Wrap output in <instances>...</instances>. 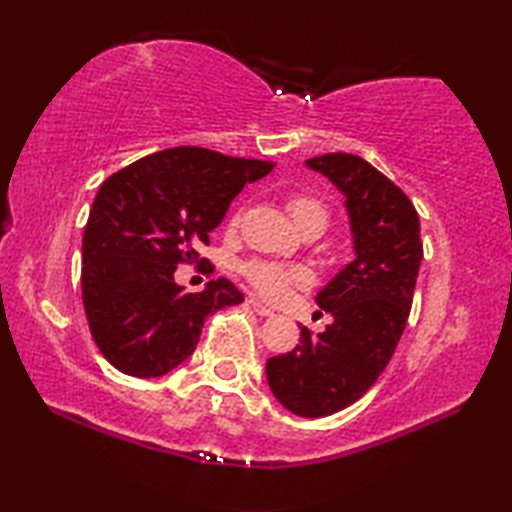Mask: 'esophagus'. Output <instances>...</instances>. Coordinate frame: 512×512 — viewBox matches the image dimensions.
<instances>
[{
    "label": "esophagus",
    "mask_w": 512,
    "mask_h": 512,
    "mask_svg": "<svg viewBox=\"0 0 512 512\" xmlns=\"http://www.w3.org/2000/svg\"><path fill=\"white\" fill-rule=\"evenodd\" d=\"M248 305L253 307L259 316H264V318H271V316H275V314H273V309H268L266 305H262V302H259L257 298H248Z\"/></svg>",
    "instance_id": "34e87169"
}]
</instances>
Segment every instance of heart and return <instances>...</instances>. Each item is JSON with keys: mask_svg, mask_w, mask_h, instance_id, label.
<instances>
[{"mask_svg": "<svg viewBox=\"0 0 512 512\" xmlns=\"http://www.w3.org/2000/svg\"><path fill=\"white\" fill-rule=\"evenodd\" d=\"M287 207L296 225H302L311 219L327 221L325 207L311 196H291ZM244 273L248 277V282L257 289L259 296H264L266 300H280L287 296V291L291 287H305V284L311 282V273L307 268L259 262V259L248 262L244 266Z\"/></svg>", "mask_w": 512, "mask_h": 512, "instance_id": "heart-1", "label": "heart"}]
</instances>
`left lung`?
<instances>
[{"instance_id": "obj_1", "label": "left lung", "mask_w": 512, "mask_h": 512, "mask_svg": "<svg viewBox=\"0 0 512 512\" xmlns=\"http://www.w3.org/2000/svg\"><path fill=\"white\" fill-rule=\"evenodd\" d=\"M345 196L354 259L316 293L334 323L266 361V379L284 409L323 418L368 393L391 361L409 318L422 262L420 219L400 187L352 153L305 162Z\"/></svg>"}]
</instances>
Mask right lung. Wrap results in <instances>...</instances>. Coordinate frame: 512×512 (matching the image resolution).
<instances>
[{
    "label": "right lung",
    "mask_w": 512,
    "mask_h": 512,
    "mask_svg": "<svg viewBox=\"0 0 512 512\" xmlns=\"http://www.w3.org/2000/svg\"><path fill=\"white\" fill-rule=\"evenodd\" d=\"M273 167L178 146L101 185L83 235L81 287L92 339L110 366L140 379L167 375L192 357L207 316L244 302L225 277L185 293L173 273L196 262L235 196Z\"/></svg>",
    "instance_id": "add662e5"
}]
</instances>
